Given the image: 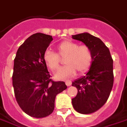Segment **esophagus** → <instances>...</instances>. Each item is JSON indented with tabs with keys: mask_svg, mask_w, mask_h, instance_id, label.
<instances>
[{
	"mask_svg": "<svg viewBox=\"0 0 127 127\" xmlns=\"http://www.w3.org/2000/svg\"><path fill=\"white\" fill-rule=\"evenodd\" d=\"M65 84L67 85V86H70L71 85V81H65Z\"/></svg>",
	"mask_w": 127,
	"mask_h": 127,
	"instance_id": "esophagus-1",
	"label": "esophagus"
}]
</instances>
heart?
Instances as JSON below:
<instances>
[{"instance_id":"1","label":"heart","mask_w":127,"mask_h":127,"mask_svg":"<svg viewBox=\"0 0 127 127\" xmlns=\"http://www.w3.org/2000/svg\"><path fill=\"white\" fill-rule=\"evenodd\" d=\"M58 51L61 56H66L64 63L67 64L60 68L55 74L57 80H63L74 76L76 70L79 73H83L91 65L93 54L87 46H79L75 42L64 41L58 46ZM44 60L51 70L54 71L59 68L60 58L56 53L46 50L44 53Z\"/></svg>"}]
</instances>
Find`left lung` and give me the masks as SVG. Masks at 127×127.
I'll return each mask as SVG.
<instances>
[{
  "label": "left lung",
  "mask_w": 127,
  "mask_h": 127,
  "mask_svg": "<svg viewBox=\"0 0 127 127\" xmlns=\"http://www.w3.org/2000/svg\"><path fill=\"white\" fill-rule=\"evenodd\" d=\"M84 43L92 51L93 61L85 76L72 82L78 90L71 99L72 106L81 114H90L106 102L113 85V60L108 48L99 38L88 32L72 35Z\"/></svg>",
  "instance_id": "left-lung-1"
}]
</instances>
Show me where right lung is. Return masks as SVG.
Masks as SVG:
<instances>
[{"instance_id":"add662e5","label":"right lung","mask_w":127,"mask_h":127,"mask_svg":"<svg viewBox=\"0 0 127 127\" xmlns=\"http://www.w3.org/2000/svg\"><path fill=\"white\" fill-rule=\"evenodd\" d=\"M52 36L37 32L32 34L17 50L14 61L12 85L16 101L31 117L45 118L53 113L55 99L67 85L53 81L44 60V53Z\"/></svg>"}]
</instances>
